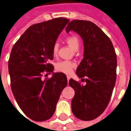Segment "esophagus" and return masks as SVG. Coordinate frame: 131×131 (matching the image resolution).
<instances>
[{
    "mask_svg": "<svg viewBox=\"0 0 131 131\" xmlns=\"http://www.w3.org/2000/svg\"><path fill=\"white\" fill-rule=\"evenodd\" d=\"M67 80H68V81H69V80H70V78H71V77L69 76V75H67Z\"/></svg>",
    "mask_w": 131,
    "mask_h": 131,
    "instance_id": "esophagus-1",
    "label": "esophagus"
}]
</instances>
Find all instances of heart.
<instances>
[{
    "mask_svg": "<svg viewBox=\"0 0 131 131\" xmlns=\"http://www.w3.org/2000/svg\"><path fill=\"white\" fill-rule=\"evenodd\" d=\"M66 41L71 47L75 50L77 51L78 49L80 41L79 39L78 36L75 34H71L68 36L66 38ZM59 49V44L58 42H56L52 47V54L53 56H57ZM76 64L72 61L69 60H62L57 62L56 64V69L58 71L64 73L66 74H70L73 71V69L75 67Z\"/></svg>",
    "mask_w": 131,
    "mask_h": 131,
    "instance_id": "1",
    "label": "heart"
}]
</instances>
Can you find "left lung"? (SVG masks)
<instances>
[{"instance_id":"1","label":"left lung","mask_w":131,"mask_h":131,"mask_svg":"<svg viewBox=\"0 0 131 131\" xmlns=\"http://www.w3.org/2000/svg\"><path fill=\"white\" fill-rule=\"evenodd\" d=\"M73 30L84 41V58L76 70L80 82L70 79L74 89L71 110L77 118L90 121L99 117L109 103L116 81L117 56L112 42L100 28L88 20H73L67 32Z\"/></svg>"}]
</instances>
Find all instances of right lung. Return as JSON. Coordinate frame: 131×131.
<instances>
[{
  "instance_id": "right-lung-1",
  "label": "right lung",
  "mask_w": 131,
  "mask_h": 131,
  "mask_svg": "<svg viewBox=\"0 0 131 131\" xmlns=\"http://www.w3.org/2000/svg\"><path fill=\"white\" fill-rule=\"evenodd\" d=\"M69 20L56 18L30 26L13 46L8 68L11 89L19 107L32 120L53 116L62 91L67 85L63 73L53 72L52 47Z\"/></svg>"
}]
</instances>
